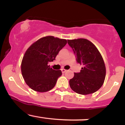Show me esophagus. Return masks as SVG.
<instances>
[{"label":"esophagus","mask_w":125,"mask_h":125,"mask_svg":"<svg viewBox=\"0 0 125 125\" xmlns=\"http://www.w3.org/2000/svg\"><path fill=\"white\" fill-rule=\"evenodd\" d=\"M61 71H62V73H65L67 71V70H66V69H62Z\"/></svg>","instance_id":"1"}]
</instances>
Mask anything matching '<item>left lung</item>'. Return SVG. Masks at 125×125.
I'll list each match as a JSON object with an SVG mask.
<instances>
[{
    "mask_svg": "<svg viewBox=\"0 0 125 125\" xmlns=\"http://www.w3.org/2000/svg\"><path fill=\"white\" fill-rule=\"evenodd\" d=\"M78 63L83 65L80 72L74 73L70 79L71 89L81 94H88L98 90L104 84L106 67L102 56L96 47L86 39L67 40Z\"/></svg>",
    "mask_w": 125,
    "mask_h": 125,
    "instance_id": "1",
    "label": "left lung"
}]
</instances>
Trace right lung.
<instances>
[{"mask_svg":"<svg viewBox=\"0 0 125 125\" xmlns=\"http://www.w3.org/2000/svg\"><path fill=\"white\" fill-rule=\"evenodd\" d=\"M66 43V39L49 36L41 38L28 49L21 62V71L31 89L45 92L53 88L62 72L53 70L48 64L55 60Z\"/></svg>","mask_w":125,"mask_h":125,"instance_id":"right-lung-1","label":"right lung"}]
</instances>
